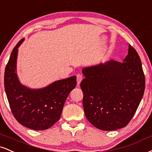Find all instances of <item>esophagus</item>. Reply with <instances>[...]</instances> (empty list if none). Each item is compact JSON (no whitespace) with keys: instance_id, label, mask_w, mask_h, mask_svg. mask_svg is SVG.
<instances>
[{"instance_id":"1","label":"esophagus","mask_w":152,"mask_h":152,"mask_svg":"<svg viewBox=\"0 0 152 152\" xmlns=\"http://www.w3.org/2000/svg\"><path fill=\"white\" fill-rule=\"evenodd\" d=\"M82 79H83V76H82V75L78 74L77 76H76V80H77V85L78 86L80 85V83H81Z\"/></svg>"}]
</instances>
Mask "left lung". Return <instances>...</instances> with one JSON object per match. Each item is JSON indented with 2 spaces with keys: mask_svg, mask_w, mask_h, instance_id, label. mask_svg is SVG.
Instances as JSON below:
<instances>
[{
  "mask_svg": "<svg viewBox=\"0 0 152 152\" xmlns=\"http://www.w3.org/2000/svg\"><path fill=\"white\" fill-rule=\"evenodd\" d=\"M81 88L86 117L96 128L112 131L127 125L145 88L142 62L129 45L123 62L110 60L82 70Z\"/></svg>",
  "mask_w": 152,
  "mask_h": 152,
  "instance_id": "left-lung-1",
  "label": "left lung"
}]
</instances>
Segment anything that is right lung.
I'll return each mask as SVG.
<instances>
[{"instance_id":"1","label":"right lung","mask_w":152,"mask_h":152,"mask_svg":"<svg viewBox=\"0 0 152 152\" xmlns=\"http://www.w3.org/2000/svg\"><path fill=\"white\" fill-rule=\"evenodd\" d=\"M12 49L4 75V86L12 113L22 125L45 130L59 120L69 93L76 87V76L58 80L39 89H31L20 82L17 74L18 47Z\"/></svg>"}]
</instances>
